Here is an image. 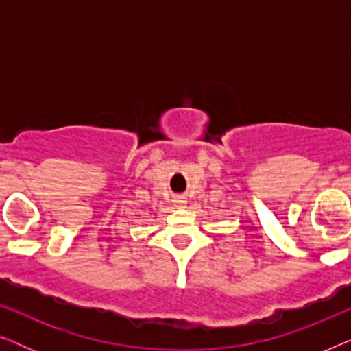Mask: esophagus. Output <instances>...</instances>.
I'll use <instances>...</instances> for the list:
<instances>
[{"label": "esophagus", "instance_id": "1", "mask_svg": "<svg viewBox=\"0 0 351 351\" xmlns=\"http://www.w3.org/2000/svg\"><path fill=\"white\" fill-rule=\"evenodd\" d=\"M174 203L177 204V208H182V206L185 204V201L182 199V198H177V199H174Z\"/></svg>", "mask_w": 351, "mask_h": 351}]
</instances>
